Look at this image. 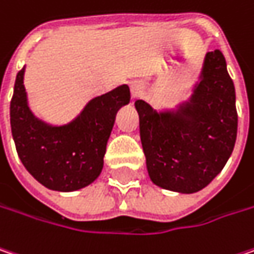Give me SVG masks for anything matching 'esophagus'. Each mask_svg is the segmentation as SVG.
<instances>
[{"label": "esophagus", "mask_w": 254, "mask_h": 254, "mask_svg": "<svg viewBox=\"0 0 254 254\" xmlns=\"http://www.w3.org/2000/svg\"><path fill=\"white\" fill-rule=\"evenodd\" d=\"M143 90V84L139 80H133L130 82V95L132 97H138Z\"/></svg>", "instance_id": "obj_1"}]
</instances>
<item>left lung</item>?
<instances>
[{
  "instance_id": "left-lung-1",
  "label": "left lung",
  "mask_w": 254,
  "mask_h": 254,
  "mask_svg": "<svg viewBox=\"0 0 254 254\" xmlns=\"http://www.w3.org/2000/svg\"><path fill=\"white\" fill-rule=\"evenodd\" d=\"M139 133L154 184L178 192L207 187L230 158L237 136L234 84L220 50L204 59L200 83L175 112L136 100Z\"/></svg>"
}]
</instances>
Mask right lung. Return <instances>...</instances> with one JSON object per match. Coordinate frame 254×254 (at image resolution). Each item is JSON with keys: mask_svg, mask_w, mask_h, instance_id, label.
Listing matches in <instances>:
<instances>
[{"mask_svg": "<svg viewBox=\"0 0 254 254\" xmlns=\"http://www.w3.org/2000/svg\"><path fill=\"white\" fill-rule=\"evenodd\" d=\"M24 70L18 71L15 79L9 119L15 148L25 170L40 184L56 191H74L92 184L103 168L116 112L129 103V87L122 84L92 99L74 121L52 127L37 119L28 108Z\"/></svg>", "mask_w": 254, "mask_h": 254, "instance_id": "obj_1", "label": "right lung"}]
</instances>
